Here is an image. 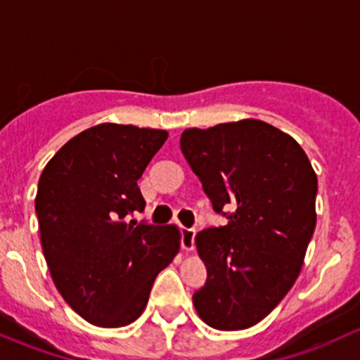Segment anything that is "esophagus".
<instances>
[{
    "label": "esophagus",
    "instance_id": "obj_1",
    "mask_svg": "<svg viewBox=\"0 0 360 360\" xmlns=\"http://www.w3.org/2000/svg\"><path fill=\"white\" fill-rule=\"evenodd\" d=\"M194 237H195L194 229L180 227V244L185 251H191L192 248H194Z\"/></svg>",
    "mask_w": 360,
    "mask_h": 360
}]
</instances>
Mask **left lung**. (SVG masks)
<instances>
[{"label":"left lung","instance_id":"obj_1","mask_svg":"<svg viewBox=\"0 0 360 360\" xmlns=\"http://www.w3.org/2000/svg\"><path fill=\"white\" fill-rule=\"evenodd\" d=\"M180 149L227 224L195 237L205 286L199 317L220 331L269 316L302 270L316 229L317 176L295 139L257 120L191 128Z\"/></svg>","mask_w":360,"mask_h":360}]
</instances>
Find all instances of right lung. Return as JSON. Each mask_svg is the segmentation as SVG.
I'll return each mask as SVG.
<instances>
[{
	"mask_svg": "<svg viewBox=\"0 0 360 360\" xmlns=\"http://www.w3.org/2000/svg\"><path fill=\"white\" fill-rule=\"evenodd\" d=\"M166 139L162 129L98 124L69 140L41 173L36 214L51 279L95 326L139 319L179 251L176 227L129 220L146 207L136 180Z\"/></svg>",
	"mask_w": 360,
	"mask_h": 360,
	"instance_id": "right-lung-1",
	"label": "right lung"
}]
</instances>
